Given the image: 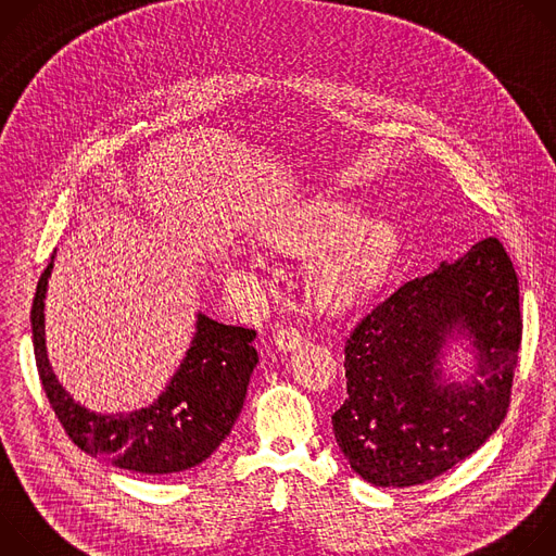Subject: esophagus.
<instances>
[{"mask_svg":"<svg viewBox=\"0 0 556 556\" xmlns=\"http://www.w3.org/2000/svg\"><path fill=\"white\" fill-rule=\"evenodd\" d=\"M303 341H305V334H303L299 328H294V326L281 328V330L277 332V337H275V345H277L279 352L294 350V348H299Z\"/></svg>","mask_w":556,"mask_h":556,"instance_id":"obj_1","label":"esophagus"}]
</instances>
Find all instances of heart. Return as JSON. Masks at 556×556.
<instances>
[{"mask_svg": "<svg viewBox=\"0 0 556 556\" xmlns=\"http://www.w3.org/2000/svg\"><path fill=\"white\" fill-rule=\"evenodd\" d=\"M268 242L288 255H312L334 243L307 266L305 290L324 309H345L387 277L401 235L382 211L363 215L356 200L312 195L277 215ZM242 268L253 273L255 262Z\"/></svg>", "mask_w": 556, "mask_h": 556, "instance_id": "obj_1", "label": "heart"}]
</instances>
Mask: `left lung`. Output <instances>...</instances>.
I'll return each mask as SVG.
<instances>
[{"label":"left lung","instance_id":"8db88e82","mask_svg":"<svg viewBox=\"0 0 556 556\" xmlns=\"http://www.w3.org/2000/svg\"><path fill=\"white\" fill-rule=\"evenodd\" d=\"M521 328L517 273L495 237L378 301L345 339L348 399L332 427L350 466L405 489L478 451L506 418ZM457 333L479 356L464 386L439 363Z\"/></svg>","mask_w":556,"mask_h":556}]
</instances>
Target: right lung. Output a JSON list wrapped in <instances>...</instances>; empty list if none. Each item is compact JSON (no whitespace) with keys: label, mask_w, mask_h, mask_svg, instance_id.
I'll list each match as a JSON object with an SVG mask.
<instances>
[{"label":"right lung","mask_w":556,"mask_h":556,"mask_svg":"<svg viewBox=\"0 0 556 556\" xmlns=\"http://www.w3.org/2000/svg\"><path fill=\"white\" fill-rule=\"evenodd\" d=\"M52 260L39 277L30 324L43 391L67 438L92 457L140 475L180 472L204 462L230 433L257 365L255 330L198 314L187 356L151 407L131 414H94L72 401L46 354L43 299Z\"/></svg>","instance_id":"right-lung-1"}]
</instances>
